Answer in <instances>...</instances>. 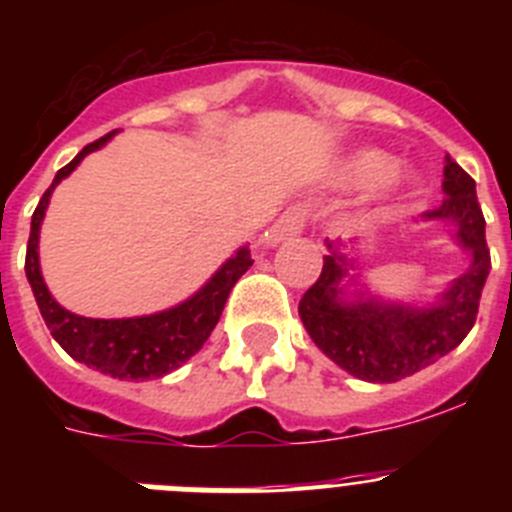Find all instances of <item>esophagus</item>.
Returning <instances> with one entry per match:
<instances>
[{"instance_id":"1","label":"esophagus","mask_w":512,"mask_h":512,"mask_svg":"<svg viewBox=\"0 0 512 512\" xmlns=\"http://www.w3.org/2000/svg\"><path fill=\"white\" fill-rule=\"evenodd\" d=\"M305 223H307L305 207L302 205L289 207V210H284L282 215H279L277 223L271 225V230L266 233L264 243L266 246H274V243L289 241V238H295V235H300L302 230H305Z\"/></svg>"}]
</instances>
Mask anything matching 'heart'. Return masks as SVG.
Wrapping results in <instances>:
<instances>
[{
	"instance_id": "heart-1",
	"label": "heart",
	"mask_w": 512,
	"mask_h": 512,
	"mask_svg": "<svg viewBox=\"0 0 512 512\" xmlns=\"http://www.w3.org/2000/svg\"><path fill=\"white\" fill-rule=\"evenodd\" d=\"M395 169V161L390 156H384L379 151H366L359 153V156L351 161L348 166V176H351V182L356 184H377L384 182L387 176L392 174Z\"/></svg>"
}]
</instances>
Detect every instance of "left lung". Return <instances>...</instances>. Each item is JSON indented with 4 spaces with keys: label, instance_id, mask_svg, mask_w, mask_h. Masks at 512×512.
I'll list each match as a JSON object with an SVG mask.
<instances>
[{
    "label": "left lung",
    "instance_id": "8db88e82",
    "mask_svg": "<svg viewBox=\"0 0 512 512\" xmlns=\"http://www.w3.org/2000/svg\"><path fill=\"white\" fill-rule=\"evenodd\" d=\"M443 192V205L425 217H441L456 225V241L472 253V266L451 284L438 305L415 310L374 300L343 302L338 282L348 269L346 259L336 251L323 256L318 282L302 295L300 318L307 333L348 374L366 382H400L454 351L472 330L490 274V248L474 179L449 153L443 166Z\"/></svg>",
    "mask_w": 512,
    "mask_h": 512
}]
</instances>
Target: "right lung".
Masks as SVG:
<instances>
[{
	"mask_svg": "<svg viewBox=\"0 0 512 512\" xmlns=\"http://www.w3.org/2000/svg\"><path fill=\"white\" fill-rule=\"evenodd\" d=\"M112 135H115V130L81 148L71 164L58 169L53 184L45 189V194L40 197L38 207L33 212V223H30L25 274L30 287H33L35 302H38L45 325H48L51 336L61 343V348L71 359L92 366V369L102 374H110L115 379H133V382H138V379H156L174 372L189 356H194L205 346L212 328H215L220 315H223L230 289L246 274L253 261L251 251L241 248L197 295L189 297L182 305L171 307V310L146 315V318L97 320L81 318V315L63 310L51 297V292H48L43 282V274H40V223H43L45 207H48V200H51V192L56 189V184L66 179L87 153L102 148Z\"/></svg>",
	"mask_w": 512,
	"mask_h": 512,
	"instance_id": "right-lung-1",
	"label": "right lung"
}]
</instances>
